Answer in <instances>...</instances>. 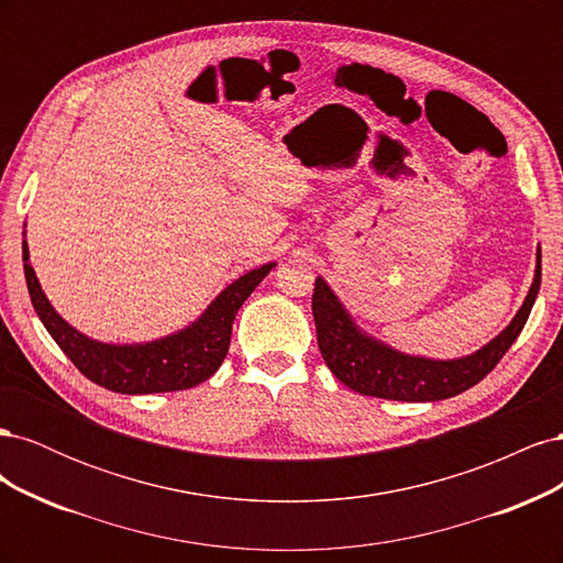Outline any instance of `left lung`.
Returning <instances> with one entry per match:
<instances>
[{
  "label": "left lung",
  "mask_w": 563,
  "mask_h": 563,
  "mask_svg": "<svg viewBox=\"0 0 563 563\" xmlns=\"http://www.w3.org/2000/svg\"><path fill=\"white\" fill-rule=\"evenodd\" d=\"M540 261L542 255L538 249L531 291H528L517 317L509 321V327L482 350L463 356V360L449 362L404 354L385 345L383 340L366 335L352 321V317L343 308V302L335 298L329 284L317 277L312 294V314L323 362H327V366L340 383H345L350 389L366 397L395 401H439L455 397L460 391L484 380L519 338L540 291Z\"/></svg>",
  "instance_id": "8db88e82"
}]
</instances>
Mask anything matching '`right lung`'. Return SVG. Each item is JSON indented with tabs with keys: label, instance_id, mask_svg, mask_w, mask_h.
Wrapping results in <instances>:
<instances>
[{
	"label": "right lung",
	"instance_id": "obj_1",
	"mask_svg": "<svg viewBox=\"0 0 563 563\" xmlns=\"http://www.w3.org/2000/svg\"><path fill=\"white\" fill-rule=\"evenodd\" d=\"M275 265L277 263L261 265L232 282L197 321L178 333L152 340V343L108 345L79 333L51 308L35 269L30 265L27 242L23 240L27 294L46 331L84 376L100 387L122 391V395L178 391L209 380L230 350L232 321L236 312Z\"/></svg>",
	"mask_w": 563,
	"mask_h": 563
}]
</instances>
